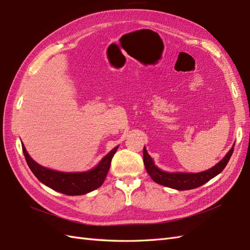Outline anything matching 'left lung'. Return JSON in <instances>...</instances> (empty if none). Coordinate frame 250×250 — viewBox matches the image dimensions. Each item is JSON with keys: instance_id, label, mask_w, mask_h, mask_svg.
Instances as JSON below:
<instances>
[{"instance_id": "left-lung-1", "label": "left lung", "mask_w": 250, "mask_h": 250, "mask_svg": "<svg viewBox=\"0 0 250 250\" xmlns=\"http://www.w3.org/2000/svg\"><path fill=\"white\" fill-rule=\"evenodd\" d=\"M233 147L227 152L226 156L222 159L217 165L211 167L210 169L198 172V173H185V172H166L161 170L154 165L151 157L148 154L146 148L144 147L143 150V158H144V165L148 174L150 178L156 182V183L163 185L166 187L173 188L177 190H188L193 189V188L200 187L203 184L207 183L209 180L214 178L220 172L223 171L226 167L229 159L233 152Z\"/></svg>"}]
</instances>
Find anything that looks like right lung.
Instances as JSON below:
<instances>
[{"instance_id":"right-lung-1","label":"right lung","mask_w":250,"mask_h":250,"mask_svg":"<svg viewBox=\"0 0 250 250\" xmlns=\"http://www.w3.org/2000/svg\"><path fill=\"white\" fill-rule=\"evenodd\" d=\"M118 147H114L108 154H106L98 166L85 172H61L48 169L33 161L24 145H22V149L30 170L40 182L58 192L67 195H81L97 189L104 183Z\"/></svg>"}]
</instances>
